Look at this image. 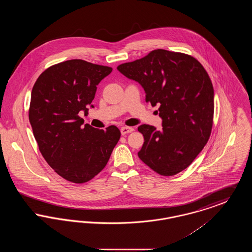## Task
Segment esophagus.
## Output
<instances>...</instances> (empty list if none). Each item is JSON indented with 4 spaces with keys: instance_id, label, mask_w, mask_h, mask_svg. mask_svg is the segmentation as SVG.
Wrapping results in <instances>:
<instances>
[{
    "instance_id": "1",
    "label": "esophagus",
    "mask_w": 252,
    "mask_h": 252,
    "mask_svg": "<svg viewBox=\"0 0 252 252\" xmlns=\"http://www.w3.org/2000/svg\"><path fill=\"white\" fill-rule=\"evenodd\" d=\"M133 130H134L133 127H130V126H123V127H121L122 135H126V134H128V133H131Z\"/></svg>"
}]
</instances>
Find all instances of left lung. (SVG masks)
Here are the masks:
<instances>
[{
	"mask_svg": "<svg viewBox=\"0 0 252 252\" xmlns=\"http://www.w3.org/2000/svg\"><path fill=\"white\" fill-rule=\"evenodd\" d=\"M117 70L144 88L145 101L158 105L161 129L138 127L144 143L138 156L161 176L188 167L207 144L214 120V87L198 60L158 49Z\"/></svg>",
	"mask_w": 252,
	"mask_h": 252,
	"instance_id": "8db88e82",
	"label": "left lung"
}]
</instances>
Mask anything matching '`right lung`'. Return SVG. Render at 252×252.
<instances>
[{
    "instance_id": "add662e5",
    "label": "right lung",
    "mask_w": 252,
    "mask_h": 252,
    "mask_svg": "<svg viewBox=\"0 0 252 252\" xmlns=\"http://www.w3.org/2000/svg\"><path fill=\"white\" fill-rule=\"evenodd\" d=\"M112 68L82 60L53 65L33 87L29 121L41 155L60 177L73 183L94 179L107 165L120 139L117 126L106 130L86 124L97 85Z\"/></svg>"
}]
</instances>
